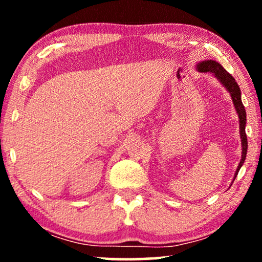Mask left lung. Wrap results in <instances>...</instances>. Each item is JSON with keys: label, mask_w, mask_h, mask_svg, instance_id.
<instances>
[{"label": "left lung", "mask_w": 262, "mask_h": 262, "mask_svg": "<svg viewBox=\"0 0 262 262\" xmlns=\"http://www.w3.org/2000/svg\"><path fill=\"white\" fill-rule=\"evenodd\" d=\"M196 70L202 71V73H211L214 75V77L223 84V87L227 89L229 94L231 96L232 103H234L236 113L238 116V123H239V137H241V145H242V155L241 161H239L237 169L235 171L234 180L237 177L239 169H241L242 164L245 163L246 156H247V149H248V142H247V135H246V123H247V114L245 106H243L242 100H241V91H239L238 84L236 83L235 78L221 66L220 63L216 60L207 59L199 62L196 64Z\"/></svg>", "instance_id": "8db88e82"}]
</instances>
